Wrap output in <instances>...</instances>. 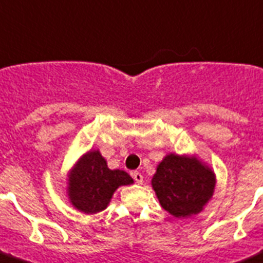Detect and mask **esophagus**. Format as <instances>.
I'll use <instances>...</instances> for the list:
<instances>
[{
	"label": "esophagus",
	"mask_w": 263,
	"mask_h": 263,
	"mask_svg": "<svg viewBox=\"0 0 263 263\" xmlns=\"http://www.w3.org/2000/svg\"><path fill=\"white\" fill-rule=\"evenodd\" d=\"M132 176H134L135 181H136L137 184H143V175H141V174L135 171V173H132Z\"/></svg>",
	"instance_id": "esophagus-1"
}]
</instances>
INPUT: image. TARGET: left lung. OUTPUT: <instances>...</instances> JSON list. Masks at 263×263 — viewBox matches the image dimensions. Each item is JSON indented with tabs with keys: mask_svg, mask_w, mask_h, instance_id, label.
<instances>
[{
	"mask_svg": "<svg viewBox=\"0 0 263 263\" xmlns=\"http://www.w3.org/2000/svg\"><path fill=\"white\" fill-rule=\"evenodd\" d=\"M152 188L163 209L175 218H191L214 195L217 176L195 154H166L152 178Z\"/></svg>",
	"mask_w": 263,
	"mask_h": 263,
	"instance_id": "obj_1",
	"label": "left lung"
}]
</instances>
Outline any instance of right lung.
<instances>
[{
  "instance_id": "obj_1",
  "label": "right lung",
  "mask_w": 263,
  "mask_h": 263,
  "mask_svg": "<svg viewBox=\"0 0 263 263\" xmlns=\"http://www.w3.org/2000/svg\"><path fill=\"white\" fill-rule=\"evenodd\" d=\"M66 180L68 201L84 214L105 210L118 188L134 184V179L126 171L107 167L106 159L98 149L83 154L67 173Z\"/></svg>"
}]
</instances>
